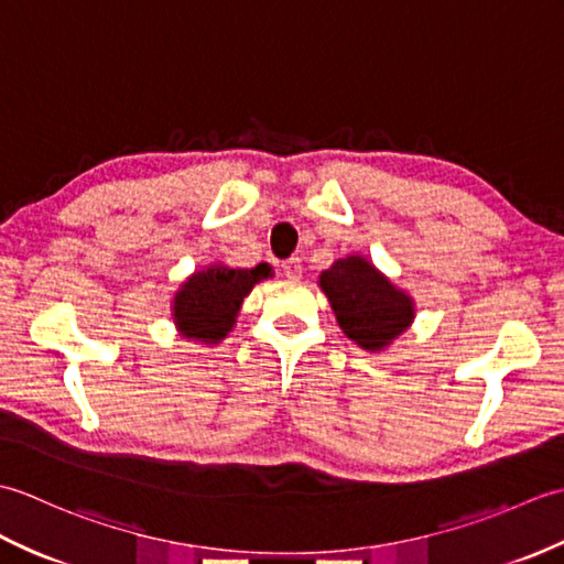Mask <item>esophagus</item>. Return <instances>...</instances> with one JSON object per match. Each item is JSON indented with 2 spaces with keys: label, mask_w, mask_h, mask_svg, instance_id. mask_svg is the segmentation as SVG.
<instances>
[{
  "label": "esophagus",
  "mask_w": 564,
  "mask_h": 564,
  "mask_svg": "<svg viewBox=\"0 0 564 564\" xmlns=\"http://www.w3.org/2000/svg\"><path fill=\"white\" fill-rule=\"evenodd\" d=\"M283 273H285V279L301 281V275H303V263H301V259L293 257V259H289V261H283Z\"/></svg>",
  "instance_id": "esophagus-1"
}]
</instances>
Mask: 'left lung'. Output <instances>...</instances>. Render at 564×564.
<instances>
[{"instance_id":"left-lung-1","label":"left lung","mask_w":564,"mask_h":564,"mask_svg":"<svg viewBox=\"0 0 564 564\" xmlns=\"http://www.w3.org/2000/svg\"><path fill=\"white\" fill-rule=\"evenodd\" d=\"M319 289L327 295L341 332L364 351H386L414 322V297L398 289L364 254L337 259L319 273Z\"/></svg>"}]
</instances>
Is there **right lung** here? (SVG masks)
Wrapping results in <instances>:
<instances>
[{
	"mask_svg": "<svg viewBox=\"0 0 564 564\" xmlns=\"http://www.w3.org/2000/svg\"><path fill=\"white\" fill-rule=\"evenodd\" d=\"M267 261L251 269H232L223 261L196 269L172 297V322L178 337L206 346H218L237 325L245 297L257 283L271 279Z\"/></svg>",
	"mask_w": 564,
	"mask_h": 564,
	"instance_id": "1",
	"label": "right lung"
}]
</instances>
